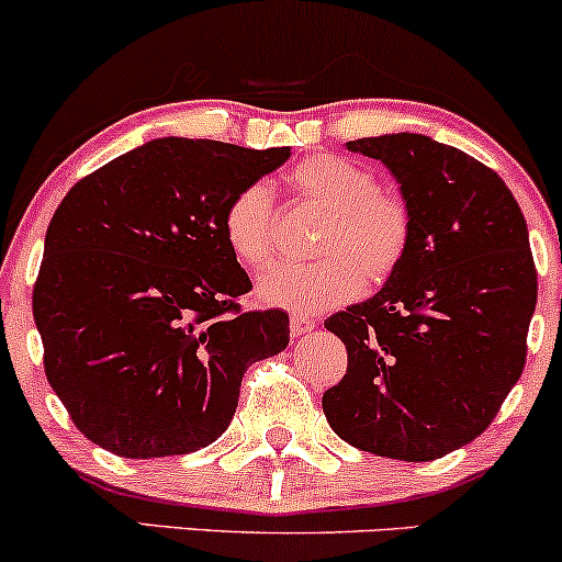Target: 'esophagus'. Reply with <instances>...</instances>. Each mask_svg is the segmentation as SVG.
Instances as JSON below:
<instances>
[{
  "mask_svg": "<svg viewBox=\"0 0 562 562\" xmlns=\"http://www.w3.org/2000/svg\"><path fill=\"white\" fill-rule=\"evenodd\" d=\"M314 330V322L308 317H301V314H293L290 317V333H293V338H301V335H308Z\"/></svg>",
  "mask_w": 562,
  "mask_h": 562,
  "instance_id": "esophagus-1",
  "label": "esophagus"
}]
</instances>
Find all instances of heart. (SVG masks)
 Here are the masks:
<instances>
[{
	"label": "heart",
	"mask_w": 562,
	"mask_h": 562,
	"mask_svg": "<svg viewBox=\"0 0 562 562\" xmlns=\"http://www.w3.org/2000/svg\"><path fill=\"white\" fill-rule=\"evenodd\" d=\"M290 195L325 211L314 240L317 261L280 263L259 280V299L290 312H325L351 301L362 285H383L398 272L412 245V209L383 190L370 166L344 156H312L285 177ZM229 254L245 269H263L277 248L272 192L245 184L222 214Z\"/></svg>",
	"instance_id": "heart-1"
}]
</instances>
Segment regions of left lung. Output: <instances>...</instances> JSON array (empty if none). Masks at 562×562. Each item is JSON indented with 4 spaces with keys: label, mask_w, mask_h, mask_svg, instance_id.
<instances>
[{
    "label": "left lung",
    "mask_w": 562,
    "mask_h": 562,
    "mask_svg": "<svg viewBox=\"0 0 562 562\" xmlns=\"http://www.w3.org/2000/svg\"><path fill=\"white\" fill-rule=\"evenodd\" d=\"M383 160L412 209V245L370 301L325 319L346 375L327 423L351 447L428 462L492 425L526 364L537 267L526 218L502 177L423 134L346 142Z\"/></svg>",
    "instance_id": "8db88e82"
}]
</instances>
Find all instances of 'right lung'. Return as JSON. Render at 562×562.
Listing matches in <instances>:
<instances>
[{
  "mask_svg": "<svg viewBox=\"0 0 562 562\" xmlns=\"http://www.w3.org/2000/svg\"><path fill=\"white\" fill-rule=\"evenodd\" d=\"M288 158L290 147L153 139L57 205L34 322L49 385L97 447L134 460L209 447L232 423L245 370L285 351V312H240L254 285L222 214Z\"/></svg>",
  "mask_w": 562,
  "mask_h": 562,
  "instance_id": "obj_1",
  "label": "right lung"
}]
</instances>
